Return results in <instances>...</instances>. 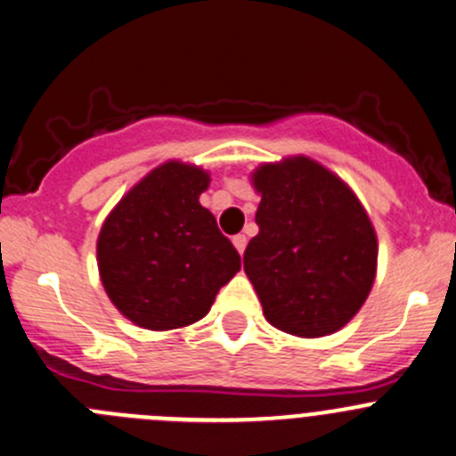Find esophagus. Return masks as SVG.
Returning a JSON list of instances; mask_svg holds the SVG:
<instances>
[{
  "instance_id": "esophagus-1",
  "label": "esophagus",
  "mask_w": 456,
  "mask_h": 456,
  "mask_svg": "<svg viewBox=\"0 0 456 456\" xmlns=\"http://www.w3.org/2000/svg\"><path fill=\"white\" fill-rule=\"evenodd\" d=\"M232 244H235V248L240 250V255H244V250H246V235H235V237H232Z\"/></svg>"
}]
</instances>
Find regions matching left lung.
I'll list each match as a JSON object with an SVG mask.
<instances>
[{"label": "left lung", "mask_w": 456, "mask_h": 456, "mask_svg": "<svg viewBox=\"0 0 456 456\" xmlns=\"http://www.w3.org/2000/svg\"><path fill=\"white\" fill-rule=\"evenodd\" d=\"M262 197L244 271L264 315L297 338L336 333L365 305L379 266V237L361 199L305 154L250 175Z\"/></svg>", "instance_id": "1"}]
</instances>
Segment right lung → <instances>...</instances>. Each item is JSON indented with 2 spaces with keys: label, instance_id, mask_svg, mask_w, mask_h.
I'll use <instances>...</instances> for the list:
<instances>
[{
  "label": "right lung",
  "instance_id": "right-lung-1",
  "mask_svg": "<svg viewBox=\"0 0 456 456\" xmlns=\"http://www.w3.org/2000/svg\"><path fill=\"white\" fill-rule=\"evenodd\" d=\"M210 172L166 160L107 215L95 244L111 305L136 327L172 331L199 322L237 275L241 257L199 203Z\"/></svg>",
  "mask_w": 456,
  "mask_h": 456
}]
</instances>
